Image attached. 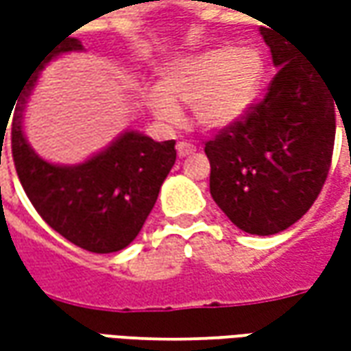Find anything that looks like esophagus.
<instances>
[{"label":"esophagus","mask_w":351,"mask_h":351,"mask_svg":"<svg viewBox=\"0 0 351 351\" xmlns=\"http://www.w3.org/2000/svg\"><path fill=\"white\" fill-rule=\"evenodd\" d=\"M176 150H178V156H180V158H185V156H191L197 152L195 146L189 144V142H178V144H176Z\"/></svg>","instance_id":"esophagus-1"}]
</instances>
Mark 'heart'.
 I'll return each mask as SVG.
<instances>
[{
	"label": "heart",
	"mask_w": 351,
	"mask_h": 351,
	"mask_svg": "<svg viewBox=\"0 0 351 351\" xmlns=\"http://www.w3.org/2000/svg\"><path fill=\"white\" fill-rule=\"evenodd\" d=\"M265 60L252 47H217L171 62L160 88L146 89L144 101L164 125H178L180 105H191L197 127L226 130L238 125L260 95Z\"/></svg>",
	"instance_id": "heart-1"
}]
</instances>
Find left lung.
Segmentation results:
<instances>
[{
  "label": "left lung",
  "instance_id": "obj_1",
  "mask_svg": "<svg viewBox=\"0 0 351 351\" xmlns=\"http://www.w3.org/2000/svg\"><path fill=\"white\" fill-rule=\"evenodd\" d=\"M267 27L260 33L279 68L267 93L205 144L215 203L258 236L289 228L315 203L330 169L338 107L324 72Z\"/></svg>",
  "mask_w": 351,
  "mask_h": 351
}]
</instances>
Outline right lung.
Segmentation results:
<instances>
[{
    "label": "right lung",
    "mask_w": 351,
    "mask_h": 351,
    "mask_svg": "<svg viewBox=\"0 0 351 351\" xmlns=\"http://www.w3.org/2000/svg\"><path fill=\"white\" fill-rule=\"evenodd\" d=\"M80 50L82 43L68 34L36 58L15 99L11 150L21 185L45 223L80 248L111 254L127 248L141 232L176 164V142L125 130L105 150L74 166L36 154L23 132L27 101L48 62Z\"/></svg>",
    "instance_id": "add662e5"
}]
</instances>
